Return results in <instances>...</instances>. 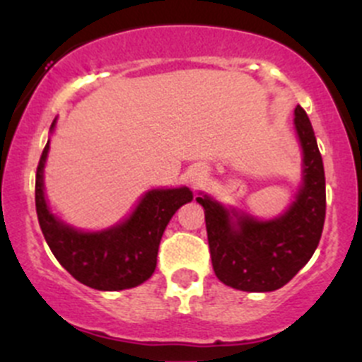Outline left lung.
I'll return each mask as SVG.
<instances>
[{
  "mask_svg": "<svg viewBox=\"0 0 362 362\" xmlns=\"http://www.w3.org/2000/svg\"><path fill=\"white\" fill-rule=\"evenodd\" d=\"M294 124L303 147V189L286 215L259 222L226 210L208 196L196 198L204 208L214 272L226 286L247 293H268L286 286L310 261L319 245L326 218V178L313 127L301 107ZM237 217V224L230 215Z\"/></svg>",
  "mask_w": 362,
  "mask_h": 362,
  "instance_id": "left-lung-1",
  "label": "left lung"
}]
</instances>
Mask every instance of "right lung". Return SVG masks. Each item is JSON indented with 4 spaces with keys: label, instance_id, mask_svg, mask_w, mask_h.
Instances as JSON below:
<instances>
[{
    "label": "right lung",
    "instance_id": "1",
    "mask_svg": "<svg viewBox=\"0 0 362 362\" xmlns=\"http://www.w3.org/2000/svg\"><path fill=\"white\" fill-rule=\"evenodd\" d=\"M54 127V124H52ZM45 145L36 168L35 203L47 245L64 269L98 291H122L151 279L158 264L164 229L182 204L192 199L187 187L154 189L147 192L126 222L101 233H80L50 214L43 196Z\"/></svg>",
    "mask_w": 362,
    "mask_h": 362
}]
</instances>
